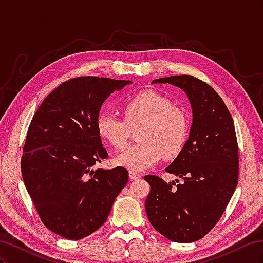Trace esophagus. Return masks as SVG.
I'll return each mask as SVG.
<instances>
[{"mask_svg": "<svg viewBox=\"0 0 263 263\" xmlns=\"http://www.w3.org/2000/svg\"><path fill=\"white\" fill-rule=\"evenodd\" d=\"M129 178H130V180H138L141 178V174L135 172V171H129Z\"/></svg>", "mask_w": 263, "mask_h": 263, "instance_id": "34e87169", "label": "esophagus"}]
</instances>
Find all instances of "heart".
Masks as SVG:
<instances>
[{
	"instance_id": "1",
	"label": "heart",
	"mask_w": 263,
	"mask_h": 263,
	"mask_svg": "<svg viewBox=\"0 0 263 263\" xmlns=\"http://www.w3.org/2000/svg\"><path fill=\"white\" fill-rule=\"evenodd\" d=\"M123 118L102 112L97 118L100 136L115 149L125 147L130 128L141 126L136 145L115 157V163L132 171H142L155 165L162 155L171 158L184 147L189 136V119L182 109L156 92H142L122 105Z\"/></svg>"
}]
</instances>
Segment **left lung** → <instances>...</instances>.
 Returning <instances> with one entry per match:
<instances>
[{
  "instance_id": "obj_1",
  "label": "left lung",
  "mask_w": 263,
  "mask_h": 263,
  "mask_svg": "<svg viewBox=\"0 0 263 263\" xmlns=\"http://www.w3.org/2000/svg\"><path fill=\"white\" fill-rule=\"evenodd\" d=\"M151 83H168L184 91L193 119L184 147L165 169L183 182L173 186V181L144 177L150 185L147 216L169 240L193 242L216 225L236 190L239 158L234 121L216 91L200 79L172 76Z\"/></svg>"
}]
</instances>
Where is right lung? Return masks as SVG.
Instances as JSON below:
<instances>
[{"mask_svg":"<svg viewBox=\"0 0 263 263\" xmlns=\"http://www.w3.org/2000/svg\"><path fill=\"white\" fill-rule=\"evenodd\" d=\"M132 81L79 77L61 83L31 119L21 160L27 192L44 225L79 240L107 219L128 171L92 169L106 159L97 129L104 101Z\"/></svg>","mask_w":263,"mask_h":263,"instance_id":"add662e5","label":"right lung"}]
</instances>
